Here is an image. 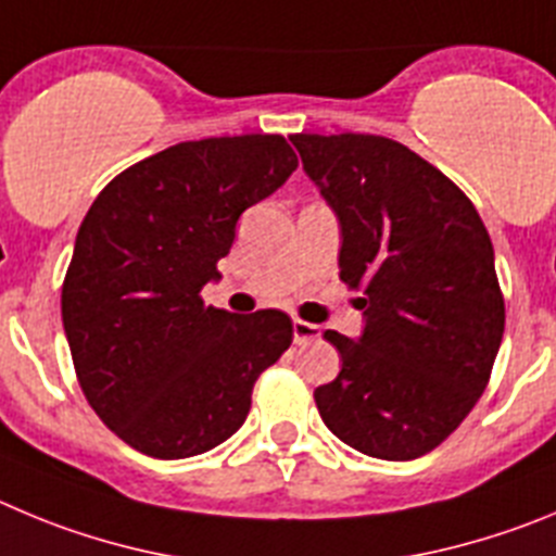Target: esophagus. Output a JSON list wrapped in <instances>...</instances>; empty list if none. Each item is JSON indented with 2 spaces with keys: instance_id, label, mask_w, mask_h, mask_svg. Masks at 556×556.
<instances>
[{
  "instance_id": "34e87169",
  "label": "esophagus",
  "mask_w": 556,
  "mask_h": 556,
  "mask_svg": "<svg viewBox=\"0 0 556 556\" xmlns=\"http://www.w3.org/2000/svg\"><path fill=\"white\" fill-rule=\"evenodd\" d=\"M318 338H321V327L302 321V318L293 321V343H296V346H307V343H313V340Z\"/></svg>"
}]
</instances>
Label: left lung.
<instances>
[{
    "label": "left lung",
    "mask_w": 556,
    "mask_h": 556,
    "mask_svg": "<svg viewBox=\"0 0 556 556\" xmlns=\"http://www.w3.org/2000/svg\"><path fill=\"white\" fill-rule=\"evenodd\" d=\"M338 213L340 279L359 340L327 329L343 368L315 388L324 424L357 452L415 459L440 446L488 388L504 334L493 243L471 199L382 135H290Z\"/></svg>",
    "instance_id": "left-lung-1"
}]
</instances>
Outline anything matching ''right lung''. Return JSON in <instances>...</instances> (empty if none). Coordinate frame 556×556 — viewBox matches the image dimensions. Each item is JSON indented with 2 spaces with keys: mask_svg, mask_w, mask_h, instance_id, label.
Segmentation results:
<instances>
[{
  "mask_svg": "<svg viewBox=\"0 0 556 556\" xmlns=\"http://www.w3.org/2000/svg\"><path fill=\"white\" fill-rule=\"evenodd\" d=\"M282 135L168 147L104 185L63 279L79 388L135 452L182 459L241 429L254 382L293 343L279 309L207 307L235 224L296 172Z\"/></svg>",
  "mask_w": 556,
  "mask_h": 556,
  "instance_id": "obj_1",
  "label": "right lung"
}]
</instances>
